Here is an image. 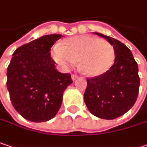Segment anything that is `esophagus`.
I'll return each mask as SVG.
<instances>
[{
	"label": "esophagus",
	"mask_w": 147,
	"mask_h": 147,
	"mask_svg": "<svg viewBox=\"0 0 147 147\" xmlns=\"http://www.w3.org/2000/svg\"><path fill=\"white\" fill-rule=\"evenodd\" d=\"M78 78V76H76V75H71V79H72V80H76V79Z\"/></svg>",
	"instance_id": "1"
}]
</instances>
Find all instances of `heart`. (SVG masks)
Listing matches in <instances>:
<instances>
[{
    "label": "heart",
    "mask_w": 147,
    "mask_h": 147,
    "mask_svg": "<svg viewBox=\"0 0 147 147\" xmlns=\"http://www.w3.org/2000/svg\"><path fill=\"white\" fill-rule=\"evenodd\" d=\"M52 57L64 69L73 67L78 61L83 73L90 77H96L109 71L115 60V52L105 39L79 35L64 40L61 46H55Z\"/></svg>",
    "instance_id": "1"
}]
</instances>
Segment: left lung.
Instances as JSON below:
<instances>
[{
	"mask_svg": "<svg viewBox=\"0 0 147 147\" xmlns=\"http://www.w3.org/2000/svg\"><path fill=\"white\" fill-rule=\"evenodd\" d=\"M108 40L114 48V63L105 74L87 78L84 100L93 115L114 119L123 115L137 100L140 78L138 66L131 50L111 37L94 33Z\"/></svg>",
	"mask_w": 147,
	"mask_h": 147,
	"instance_id": "8db88e82",
	"label": "left lung"
}]
</instances>
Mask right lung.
Returning a JSON list of instances; mask_svg holds the SVG:
<instances>
[{"mask_svg": "<svg viewBox=\"0 0 147 147\" xmlns=\"http://www.w3.org/2000/svg\"><path fill=\"white\" fill-rule=\"evenodd\" d=\"M61 37L42 36L20 46L14 52L7 68L6 86L12 105L31 122L54 118L64 90L72 83L71 75L59 72L51 57V48Z\"/></svg>", "mask_w": 147, "mask_h": 147, "instance_id": "add662e5", "label": "right lung"}]
</instances>
